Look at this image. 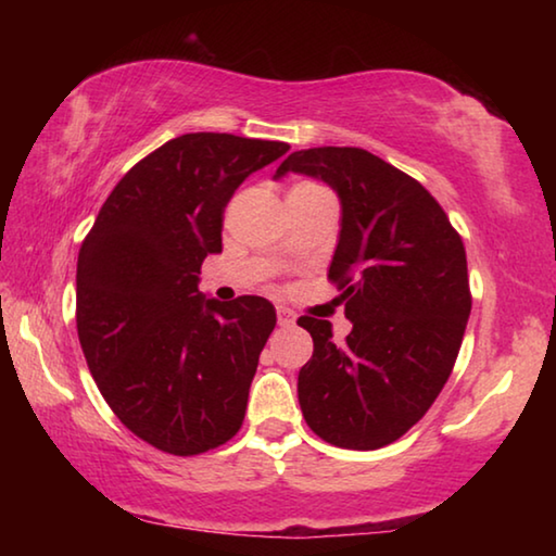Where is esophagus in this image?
<instances>
[{"instance_id": "34e87169", "label": "esophagus", "mask_w": 556, "mask_h": 556, "mask_svg": "<svg viewBox=\"0 0 556 556\" xmlns=\"http://www.w3.org/2000/svg\"><path fill=\"white\" fill-rule=\"evenodd\" d=\"M277 324H279L281 328L294 326V324H296L294 312H289V308H285V306H277Z\"/></svg>"}]
</instances>
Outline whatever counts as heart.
<instances>
[{
  "mask_svg": "<svg viewBox=\"0 0 556 556\" xmlns=\"http://www.w3.org/2000/svg\"><path fill=\"white\" fill-rule=\"evenodd\" d=\"M312 186H314V184H296L294 188H312Z\"/></svg>",
  "mask_w": 556,
  "mask_h": 556,
  "instance_id": "1",
  "label": "heart"
}]
</instances>
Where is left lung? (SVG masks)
<instances>
[{
  "instance_id": "8db88e82",
  "label": "left lung",
  "mask_w": 556,
  "mask_h": 556,
  "mask_svg": "<svg viewBox=\"0 0 556 556\" xmlns=\"http://www.w3.org/2000/svg\"><path fill=\"white\" fill-rule=\"evenodd\" d=\"M289 172L318 178L341 201L328 267L353 331L301 316L314 355L299 370V404L314 434L341 448L397 441L439 397L470 314L466 250L425 186L357 147L289 154Z\"/></svg>"
}]
</instances>
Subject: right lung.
Instances as JSON below:
<instances>
[{"label": "right lung", "instance_id": "obj_1", "mask_svg": "<svg viewBox=\"0 0 556 556\" xmlns=\"http://www.w3.org/2000/svg\"><path fill=\"white\" fill-rule=\"evenodd\" d=\"M287 152L218 131L176 137L122 176L83 240L75 321L88 368L122 425L166 454H203L242 427L277 312L262 296H203L199 275L223 250L238 186Z\"/></svg>", "mask_w": 556, "mask_h": 556}]
</instances>
